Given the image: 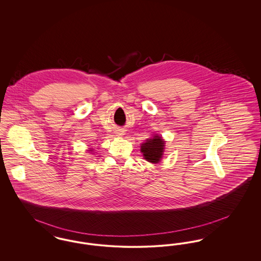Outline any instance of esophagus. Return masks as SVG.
<instances>
[{
  "mask_svg": "<svg viewBox=\"0 0 261 261\" xmlns=\"http://www.w3.org/2000/svg\"><path fill=\"white\" fill-rule=\"evenodd\" d=\"M119 135H122V133H120V134H119Z\"/></svg>",
  "mask_w": 261,
  "mask_h": 261,
  "instance_id": "1",
  "label": "esophagus"
}]
</instances>
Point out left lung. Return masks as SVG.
Segmentation results:
<instances>
[{
    "label": "left lung",
    "mask_w": 261,
    "mask_h": 261,
    "mask_svg": "<svg viewBox=\"0 0 261 261\" xmlns=\"http://www.w3.org/2000/svg\"><path fill=\"white\" fill-rule=\"evenodd\" d=\"M164 148V141L162 137L154 136L152 139H148L146 143L142 144L141 151L145 160L148 162L156 163L162 159V152Z\"/></svg>",
    "instance_id": "left-lung-1"
}]
</instances>
